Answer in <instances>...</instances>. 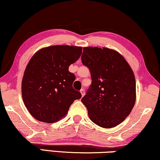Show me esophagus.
<instances>
[{
	"mask_svg": "<svg viewBox=\"0 0 160 160\" xmlns=\"http://www.w3.org/2000/svg\"><path fill=\"white\" fill-rule=\"evenodd\" d=\"M80 94H81L82 97H83L84 95H85V91H84L83 89H81V90H80Z\"/></svg>",
	"mask_w": 160,
	"mask_h": 160,
	"instance_id": "34e87169",
	"label": "esophagus"
}]
</instances>
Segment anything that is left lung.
Listing matches in <instances>:
<instances>
[{"instance_id": "8db88e82", "label": "left lung", "mask_w": 160, "mask_h": 160, "mask_svg": "<svg viewBox=\"0 0 160 160\" xmlns=\"http://www.w3.org/2000/svg\"><path fill=\"white\" fill-rule=\"evenodd\" d=\"M81 59L89 68L92 80L81 100L89 118L102 128L117 126L134 106V72L125 58L111 48L84 47Z\"/></svg>"}]
</instances>
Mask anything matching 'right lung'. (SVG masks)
<instances>
[{
	"label": "right lung",
	"instance_id": "right-lung-1",
	"mask_svg": "<svg viewBox=\"0 0 160 160\" xmlns=\"http://www.w3.org/2000/svg\"><path fill=\"white\" fill-rule=\"evenodd\" d=\"M81 54L80 46L57 45L41 48L32 56L24 72L21 90L24 104L36 120L57 122L81 98L72 87L75 75L68 71Z\"/></svg>",
	"mask_w": 160,
	"mask_h": 160
}]
</instances>
